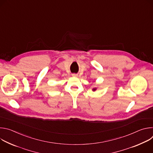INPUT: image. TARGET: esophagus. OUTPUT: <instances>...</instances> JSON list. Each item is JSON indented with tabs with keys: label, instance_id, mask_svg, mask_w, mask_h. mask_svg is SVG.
Segmentation results:
<instances>
[{
	"label": "esophagus",
	"instance_id": "34e87169",
	"mask_svg": "<svg viewBox=\"0 0 153 153\" xmlns=\"http://www.w3.org/2000/svg\"><path fill=\"white\" fill-rule=\"evenodd\" d=\"M72 76H73V77H76V76H77V74H72Z\"/></svg>",
	"mask_w": 153,
	"mask_h": 153
}]
</instances>
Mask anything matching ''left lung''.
<instances>
[{
	"label": "left lung",
	"mask_w": 153,
	"mask_h": 153,
	"mask_svg": "<svg viewBox=\"0 0 153 153\" xmlns=\"http://www.w3.org/2000/svg\"><path fill=\"white\" fill-rule=\"evenodd\" d=\"M95 90H96V88H94V89H93V91H95Z\"/></svg>",
	"instance_id": "1"
}]
</instances>
